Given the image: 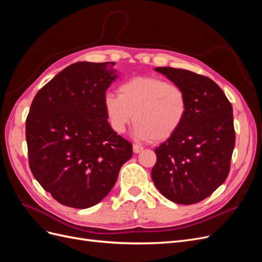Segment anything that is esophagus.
<instances>
[{"label": "esophagus", "mask_w": 262, "mask_h": 262, "mask_svg": "<svg viewBox=\"0 0 262 262\" xmlns=\"http://www.w3.org/2000/svg\"><path fill=\"white\" fill-rule=\"evenodd\" d=\"M142 150H143V146L137 145V144H134V145H133V152L136 153V154H138V153L142 152Z\"/></svg>", "instance_id": "obj_1"}]
</instances>
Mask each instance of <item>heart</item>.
Segmentation results:
<instances>
[{
  "instance_id": "1",
  "label": "heart",
  "mask_w": 262,
  "mask_h": 262,
  "mask_svg": "<svg viewBox=\"0 0 262 262\" xmlns=\"http://www.w3.org/2000/svg\"><path fill=\"white\" fill-rule=\"evenodd\" d=\"M118 92L119 95L106 93L102 99L110 128L118 134L134 119V138L162 142L171 138L187 118L185 90L162 78L133 77L119 86Z\"/></svg>"
}]
</instances>
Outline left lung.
Instances as JSON below:
<instances>
[{
    "instance_id": "left-lung-1",
    "label": "left lung",
    "mask_w": 262,
    "mask_h": 262,
    "mask_svg": "<svg viewBox=\"0 0 262 262\" xmlns=\"http://www.w3.org/2000/svg\"><path fill=\"white\" fill-rule=\"evenodd\" d=\"M155 71L185 90L189 108L180 129L155 148L152 179L172 202H200L228 176L235 146L233 107L207 76L167 67Z\"/></svg>"
}]
</instances>
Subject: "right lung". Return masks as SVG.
I'll return each mask as SVG.
<instances>
[{
	"label": "right lung",
	"mask_w": 262,
	"mask_h": 262,
	"mask_svg": "<svg viewBox=\"0 0 262 262\" xmlns=\"http://www.w3.org/2000/svg\"><path fill=\"white\" fill-rule=\"evenodd\" d=\"M115 62H76L37 93L26 119L29 167L63 205L87 209L115 186L132 144L110 128L102 105Z\"/></svg>",
	"instance_id": "obj_1"
}]
</instances>
